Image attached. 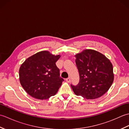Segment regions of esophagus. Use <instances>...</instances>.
<instances>
[{"instance_id":"34e87169","label":"esophagus","mask_w":129,"mask_h":129,"mask_svg":"<svg viewBox=\"0 0 129 129\" xmlns=\"http://www.w3.org/2000/svg\"><path fill=\"white\" fill-rule=\"evenodd\" d=\"M66 81H67V82H68V83H70V81H71V78L70 77L67 78L66 79Z\"/></svg>"}]
</instances>
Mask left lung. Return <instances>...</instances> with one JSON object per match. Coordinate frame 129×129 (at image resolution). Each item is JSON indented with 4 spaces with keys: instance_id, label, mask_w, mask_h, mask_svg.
Instances as JSON below:
<instances>
[{
    "instance_id": "1",
    "label": "left lung",
    "mask_w": 129,
    "mask_h": 129,
    "mask_svg": "<svg viewBox=\"0 0 129 129\" xmlns=\"http://www.w3.org/2000/svg\"><path fill=\"white\" fill-rule=\"evenodd\" d=\"M75 57L80 81L76 86L71 85L74 92L86 99L103 96L110 89L114 79L110 60L92 49L84 50Z\"/></svg>"
}]
</instances>
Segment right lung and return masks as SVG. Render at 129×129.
I'll list each match as a JSON object with an SVG mask.
<instances>
[{"label":"right lung","instance_id":"obj_1","mask_svg":"<svg viewBox=\"0 0 129 129\" xmlns=\"http://www.w3.org/2000/svg\"><path fill=\"white\" fill-rule=\"evenodd\" d=\"M60 56L42 51L29 57L21 65L19 80L29 95L45 100L56 94L64 81L55 64Z\"/></svg>","mask_w":129,"mask_h":129}]
</instances>
